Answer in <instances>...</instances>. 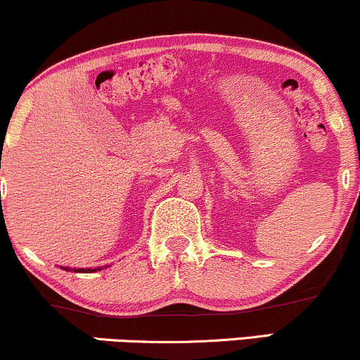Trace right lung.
Returning <instances> with one entry per match:
<instances>
[{
	"label": "right lung",
	"mask_w": 360,
	"mask_h": 360,
	"mask_svg": "<svg viewBox=\"0 0 360 360\" xmlns=\"http://www.w3.org/2000/svg\"><path fill=\"white\" fill-rule=\"evenodd\" d=\"M62 269L65 271H74V272H96V271H101V267H96V269H69V267H62Z\"/></svg>",
	"instance_id": "right-lung-1"
}]
</instances>
